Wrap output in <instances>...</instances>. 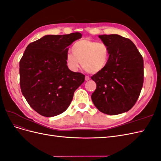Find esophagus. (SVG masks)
Wrapping results in <instances>:
<instances>
[{
    "mask_svg": "<svg viewBox=\"0 0 161 161\" xmlns=\"http://www.w3.org/2000/svg\"><path fill=\"white\" fill-rule=\"evenodd\" d=\"M90 79L91 78L89 76H85V80H90Z\"/></svg>",
    "mask_w": 161,
    "mask_h": 161,
    "instance_id": "1",
    "label": "esophagus"
}]
</instances>
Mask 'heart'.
Returning <instances> with one entry per match:
<instances>
[{
    "mask_svg": "<svg viewBox=\"0 0 161 161\" xmlns=\"http://www.w3.org/2000/svg\"><path fill=\"white\" fill-rule=\"evenodd\" d=\"M72 52L66 55V63L73 72L79 69L80 62L82 68L92 74L100 72L108 64L109 50L104 43L84 39L72 46Z\"/></svg>",
    "mask_w": 161,
    "mask_h": 161,
    "instance_id": "heart-1",
    "label": "heart"
}]
</instances>
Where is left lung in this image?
Instances as JSON below:
<instances>
[{
    "mask_svg": "<svg viewBox=\"0 0 161 161\" xmlns=\"http://www.w3.org/2000/svg\"><path fill=\"white\" fill-rule=\"evenodd\" d=\"M109 50L104 69L91 76L97 84L91 99L96 108L108 115L132 108L144 82V60L134 43L117 34L99 36Z\"/></svg>",
    "mask_w": 161,
    "mask_h": 161,
    "instance_id": "left-lung-1",
    "label": "left lung"
}]
</instances>
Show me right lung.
<instances>
[{
	"instance_id": "obj_1",
	"label": "right lung",
	"mask_w": 161,
	"mask_h": 161,
	"mask_svg": "<svg viewBox=\"0 0 161 161\" xmlns=\"http://www.w3.org/2000/svg\"><path fill=\"white\" fill-rule=\"evenodd\" d=\"M80 33L47 35L29 44L19 62L22 94L39 114L53 117L69 108L85 75L70 70L66 63L69 47Z\"/></svg>"
}]
</instances>
